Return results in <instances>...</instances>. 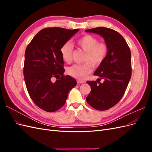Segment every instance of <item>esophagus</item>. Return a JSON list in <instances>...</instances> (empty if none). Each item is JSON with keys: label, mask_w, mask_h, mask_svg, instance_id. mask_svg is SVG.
I'll return each mask as SVG.
<instances>
[{"label": "esophagus", "mask_w": 152, "mask_h": 152, "mask_svg": "<svg viewBox=\"0 0 152 152\" xmlns=\"http://www.w3.org/2000/svg\"><path fill=\"white\" fill-rule=\"evenodd\" d=\"M77 83L78 84H83V83H84V82L82 81V80H77Z\"/></svg>", "instance_id": "1"}]
</instances>
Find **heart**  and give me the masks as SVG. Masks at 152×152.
Here are the masks:
<instances>
[{
	"label": "heart",
	"instance_id": "1",
	"mask_svg": "<svg viewBox=\"0 0 152 152\" xmlns=\"http://www.w3.org/2000/svg\"><path fill=\"white\" fill-rule=\"evenodd\" d=\"M76 43L86 53L84 59L86 63L72 66L68 69V73L77 79L83 80L92 72L91 65L98 66L104 61L107 56L108 47L106 44L99 42L97 38L91 35L81 37ZM73 50V48L70 42L64 44L60 49L62 59L66 63H71L72 60Z\"/></svg>",
	"mask_w": 152,
	"mask_h": 152
}]
</instances>
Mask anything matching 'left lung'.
<instances>
[{
  "mask_svg": "<svg viewBox=\"0 0 152 152\" xmlns=\"http://www.w3.org/2000/svg\"><path fill=\"white\" fill-rule=\"evenodd\" d=\"M86 31L102 36L108 47L104 61L94 73L100 78L87 82L91 89L86 97L87 103L103 111L115 105L125 93L131 77V50L123 37L112 29L98 27ZM101 79L103 83L99 82Z\"/></svg>",
  "mask_w": 152,
  "mask_h": 152,
  "instance_id": "1",
  "label": "left lung"
}]
</instances>
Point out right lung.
<instances>
[{
	"instance_id": "right-lung-1",
	"label": "right lung",
	"mask_w": 152,
	"mask_h": 152,
	"mask_svg": "<svg viewBox=\"0 0 152 152\" xmlns=\"http://www.w3.org/2000/svg\"><path fill=\"white\" fill-rule=\"evenodd\" d=\"M79 30L44 28L36 34L26 49L23 75L26 89L34 103L45 112L60 109L69 91L77 85L75 79L63 75L60 49ZM54 77L57 79L55 83L52 81Z\"/></svg>"
}]
</instances>
